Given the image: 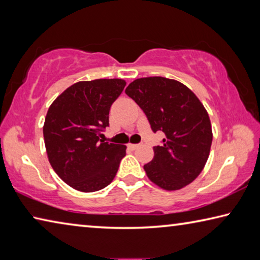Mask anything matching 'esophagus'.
<instances>
[{"mask_svg":"<svg viewBox=\"0 0 260 260\" xmlns=\"http://www.w3.org/2000/svg\"><path fill=\"white\" fill-rule=\"evenodd\" d=\"M140 147V144H134V143H129L128 144V148L131 150H135V149H138Z\"/></svg>","mask_w":260,"mask_h":260,"instance_id":"obj_1","label":"esophagus"}]
</instances>
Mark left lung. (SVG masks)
Returning a JSON list of instances; mask_svg holds the SVG:
<instances>
[{
  "mask_svg": "<svg viewBox=\"0 0 260 260\" xmlns=\"http://www.w3.org/2000/svg\"><path fill=\"white\" fill-rule=\"evenodd\" d=\"M125 93L143 110L153 133L164 132L153 159L143 166L148 178L165 190L192 182L204 169L212 143L209 114L183 83L162 77L140 78Z\"/></svg>",
  "mask_w": 260,
  "mask_h": 260,
  "instance_id": "obj_1",
  "label": "left lung"
}]
</instances>
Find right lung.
I'll return each mask as SVG.
<instances>
[{"instance_id":"add662e5","label":"right lung","mask_w":260,"mask_h":260,"mask_svg":"<svg viewBox=\"0 0 260 260\" xmlns=\"http://www.w3.org/2000/svg\"><path fill=\"white\" fill-rule=\"evenodd\" d=\"M126 86L121 79H96L69 87L47 112L43 126L48 159L57 175L83 192L111 183L126 146L100 139L112 103Z\"/></svg>"}]
</instances>
